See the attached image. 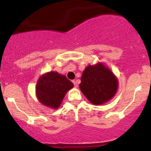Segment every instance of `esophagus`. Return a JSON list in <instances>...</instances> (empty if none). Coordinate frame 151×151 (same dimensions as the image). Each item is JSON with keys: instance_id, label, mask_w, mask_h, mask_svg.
I'll return each mask as SVG.
<instances>
[{"instance_id": "esophagus-1", "label": "esophagus", "mask_w": 151, "mask_h": 151, "mask_svg": "<svg viewBox=\"0 0 151 151\" xmlns=\"http://www.w3.org/2000/svg\"><path fill=\"white\" fill-rule=\"evenodd\" d=\"M72 82H73V84H74V86H75V87H77V86H78V83H77V81H75V80H73V81H72Z\"/></svg>"}]
</instances>
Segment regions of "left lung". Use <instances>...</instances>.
I'll return each instance as SVG.
<instances>
[{"mask_svg":"<svg viewBox=\"0 0 151 151\" xmlns=\"http://www.w3.org/2000/svg\"><path fill=\"white\" fill-rule=\"evenodd\" d=\"M119 81L110 69L101 62L88 65L82 73L79 88L93 105L110 101L116 95Z\"/></svg>","mask_w":151,"mask_h":151,"instance_id":"8db88e82","label":"left lung"}]
</instances>
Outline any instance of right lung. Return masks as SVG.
Returning <instances> with one entry per match:
<instances>
[{
    "label": "right lung",
    "instance_id": "right-lung-1",
    "mask_svg": "<svg viewBox=\"0 0 151 151\" xmlns=\"http://www.w3.org/2000/svg\"><path fill=\"white\" fill-rule=\"evenodd\" d=\"M73 86V83L65 75L52 71L39 77L36 84V96L42 104L57 109L67 91Z\"/></svg>",
    "mask_w": 151,
    "mask_h": 151
}]
</instances>
